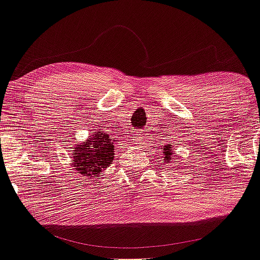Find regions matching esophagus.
<instances>
[{"mask_svg": "<svg viewBox=\"0 0 260 260\" xmlns=\"http://www.w3.org/2000/svg\"><path fill=\"white\" fill-rule=\"evenodd\" d=\"M142 138H144V136H142V134L140 133V131L135 134V140H136V141H141Z\"/></svg>", "mask_w": 260, "mask_h": 260, "instance_id": "obj_1", "label": "esophagus"}]
</instances>
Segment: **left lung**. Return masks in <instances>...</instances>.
<instances>
[{
	"label": "left lung",
	"mask_w": 260,
	"mask_h": 260,
	"mask_svg": "<svg viewBox=\"0 0 260 260\" xmlns=\"http://www.w3.org/2000/svg\"><path fill=\"white\" fill-rule=\"evenodd\" d=\"M165 152H164V160L165 161H167V162H169L170 164V161H171L172 160V153H174V152H172V149H171V146H170V145H167V146H165Z\"/></svg>",
	"instance_id": "obj_1"
}]
</instances>
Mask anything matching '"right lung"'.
<instances>
[{"label": "right lung", "instance_id": "obj_1", "mask_svg": "<svg viewBox=\"0 0 260 260\" xmlns=\"http://www.w3.org/2000/svg\"><path fill=\"white\" fill-rule=\"evenodd\" d=\"M113 134L95 131L89 136L84 144H79L73 152V166L79 174L96 177L102 170L114 160Z\"/></svg>", "mask_w": 260, "mask_h": 260}]
</instances>
